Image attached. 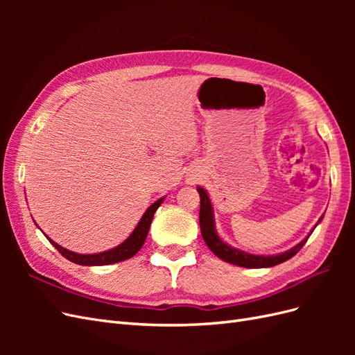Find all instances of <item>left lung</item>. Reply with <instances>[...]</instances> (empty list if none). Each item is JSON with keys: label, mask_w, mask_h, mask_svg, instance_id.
I'll return each mask as SVG.
<instances>
[{"label": "left lung", "mask_w": 355, "mask_h": 355, "mask_svg": "<svg viewBox=\"0 0 355 355\" xmlns=\"http://www.w3.org/2000/svg\"><path fill=\"white\" fill-rule=\"evenodd\" d=\"M198 194H200V230L202 240L206 241L209 249L216 254L219 259L232 263V265H239L243 268H270L275 266L278 263H283L288 261L290 257H293L300 249H302L306 240L309 239V235L313 234L317 225L323 220V216H321L317 222L315 227L313 228L306 237L297 243L295 247H292L290 250H286L283 253L278 254H270V256H263V254H253V253H247L240 249H235V247L230 245L228 243H225L216 231V227H214V213H213V204L209 198V194L206 189L198 187L197 188Z\"/></svg>", "instance_id": "1"}]
</instances>
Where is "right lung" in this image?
<instances>
[{"mask_svg":"<svg viewBox=\"0 0 355 355\" xmlns=\"http://www.w3.org/2000/svg\"><path fill=\"white\" fill-rule=\"evenodd\" d=\"M164 201V197L157 200L155 202H153L151 206L146 209V211L142 214L141 220L136 225V228L133 230V232L130 234V237L127 240H124L121 244H118L114 249H110L106 252H101V253H93V254H81V253H75L71 252L65 247L59 245L58 243H55L53 240H50L47 235L46 237L50 240V243L56 247L59 250V253L67 257L68 261L78 263V265H84V266H102V265H111V263H116L121 262L125 259H130L133 257L139 250L142 249V245L146 240V235L149 231V227H151V222L154 218L155 210L161 206V202Z\"/></svg>","mask_w":355,"mask_h":355,"instance_id":"1","label":"right lung"}]
</instances>
